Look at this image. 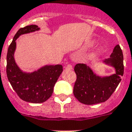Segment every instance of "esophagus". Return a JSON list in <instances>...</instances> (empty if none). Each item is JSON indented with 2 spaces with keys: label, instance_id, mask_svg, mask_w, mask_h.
Instances as JSON below:
<instances>
[{
  "label": "esophagus",
  "instance_id": "1",
  "mask_svg": "<svg viewBox=\"0 0 132 132\" xmlns=\"http://www.w3.org/2000/svg\"><path fill=\"white\" fill-rule=\"evenodd\" d=\"M66 68L67 69H73V66H72V65H71V64H68V65L66 66Z\"/></svg>",
  "mask_w": 132,
  "mask_h": 132
}]
</instances>
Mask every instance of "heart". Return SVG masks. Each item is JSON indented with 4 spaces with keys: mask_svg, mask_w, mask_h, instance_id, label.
Listing matches in <instances>:
<instances>
[{
    "mask_svg": "<svg viewBox=\"0 0 132 132\" xmlns=\"http://www.w3.org/2000/svg\"><path fill=\"white\" fill-rule=\"evenodd\" d=\"M104 51V48H103V47H99L98 50V52H102Z\"/></svg>",
    "mask_w": 132,
    "mask_h": 132,
    "instance_id": "heart-1",
    "label": "heart"
}]
</instances>
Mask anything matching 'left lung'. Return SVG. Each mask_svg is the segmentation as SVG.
<instances>
[{
  "mask_svg": "<svg viewBox=\"0 0 132 132\" xmlns=\"http://www.w3.org/2000/svg\"><path fill=\"white\" fill-rule=\"evenodd\" d=\"M105 65L115 69V73L100 76L84 63L76 64L74 71L77 76L73 94L80 103L93 105L107 101L116 90L124 73L123 54L119 45L114 49L110 58L103 61Z\"/></svg>",
  "mask_w": 132,
  "mask_h": 132,
  "instance_id": "obj_1",
  "label": "left lung"
}]
</instances>
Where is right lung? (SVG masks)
Here are the masks:
<instances>
[{"label":"right lung","mask_w":132,"mask_h":132,"mask_svg":"<svg viewBox=\"0 0 132 132\" xmlns=\"http://www.w3.org/2000/svg\"><path fill=\"white\" fill-rule=\"evenodd\" d=\"M40 30L36 25L21 28L16 32L9 46L7 54L6 72L7 79L19 98L23 101L33 103L46 101L53 93L54 85L63 71V66L45 65L31 73L24 72L16 64L14 59L16 40L21 35Z\"/></svg>","instance_id":"right-lung-1"}]
</instances>
